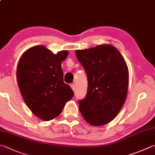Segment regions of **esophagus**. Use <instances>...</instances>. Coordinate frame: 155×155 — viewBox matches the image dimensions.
Here are the masks:
<instances>
[{
    "mask_svg": "<svg viewBox=\"0 0 155 155\" xmlns=\"http://www.w3.org/2000/svg\"><path fill=\"white\" fill-rule=\"evenodd\" d=\"M70 87H71V88L72 89L73 91H74V90H75V85H74V83H71V84H70Z\"/></svg>",
    "mask_w": 155,
    "mask_h": 155,
    "instance_id": "obj_1",
    "label": "esophagus"
}]
</instances>
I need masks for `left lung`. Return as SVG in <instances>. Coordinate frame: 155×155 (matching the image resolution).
<instances>
[{"mask_svg":"<svg viewBox=\"0 0 155 155\" xmlns=\"http://www.w3.org/2000/svg\"><path fill=\"white\" fill-rule=\"evenodd\" d=\"M75 53L88 81L86 96L78 100L81 113L92 125L107 124L116 117L125 102L129 75L124 58L110 45Z\"/></svg>","mask_w":155,"mask_h":155,"instance_id":"left-lung-1","label":"left lung"}]
</instances>
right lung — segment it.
Listing matches in <instances>:
<instances>
[{
	"mask_svg": "<svg viewBox=\"0 0 155 155\" xmlns=\"http://www.w3.org/2000/svg\"><path fill=\"white\" fill-rule=\"evenodd\" d=\"M68 55L67 51L53 54L38 45L28 49L18 62L17 79L21 96L32 113L44 120L57 117L74 96L64 82L61 66Z\"/></svg>",
	"mask_w": 155,
	"mask_h": 155,
	"instance_id": "add662e5",
	"label": "right lung"
}]
</instances>
